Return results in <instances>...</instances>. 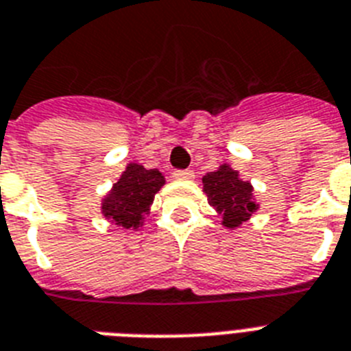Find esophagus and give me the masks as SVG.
<instances>
[{
    "instance_id": "esophagus-1",
    "label": "esophagus",
    "mask_w": 351,
    "mask_h": 351,
    "mask_svg": "<svg viewBox=\"0 0 351 351\" xmlns=\"http://www.w3.org/2000/svg\"><path fill=\"white\" fill-rule=\"evenodd\" d=\"M176 180H193L194 178V171L193 169H176L173 173Z\"/></svg>"
}]
</instances>
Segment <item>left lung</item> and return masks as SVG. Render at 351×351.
Instances as JSON below:
<instances>
[{
    "instance_id": "1",
    "label": "left lung",
    "mask_w": 351,
    "mask_h": 351,
    "mask_svg": "<svg viewBox=\"0 0 351 351\" xmlns=\"http://www.w3.org/2000/svg\"><path fill=\"white\" fill-rule=\"evenodd\" d=\"M203 191L208 203L221 214L226 228L241 226L258 208L253 199L252 184L241 180L239 173L228 164L203 176Z\"/></svg>"
}]
</instances>
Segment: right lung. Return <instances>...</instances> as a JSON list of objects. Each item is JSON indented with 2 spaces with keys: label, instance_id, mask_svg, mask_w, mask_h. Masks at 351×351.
Wrapping results in <instances>:
<instances>
[{
  "label": "right lung",
  "instance_id": "add662e5",
  "mask_svg": "<svg viewBox=\"0 0 351 351\" xmlns=\"http://www.w3.org/2000/svg\"><path fill=\"white\" fill-rule=\"evenodd\" d=\"M164 182L166 180L158 169H146L132 162L123 171L110 193L103 198V216L126 230L139 228Z\"/></svg>",
  "mask_w": 351,
  "mask_h": 351
}]
</instances>
